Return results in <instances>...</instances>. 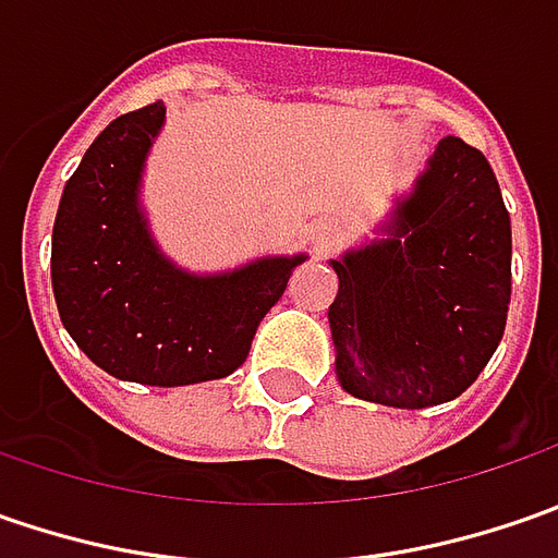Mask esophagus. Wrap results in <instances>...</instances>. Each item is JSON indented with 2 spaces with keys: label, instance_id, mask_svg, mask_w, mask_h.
<instances>
[{
  "label": "esophagus",
  "instance_id": "1",
  "mask_svg": "<svg viewBox=\"0 0 558 558\" xmlns=\"http://www.w3.org/2000/svg\"><path fill=\"white\" fill-rule=\"evenodd\" d=\"M335 235H338V223L329 220V217H323V220H313L311 226V242L316 247H329L335 242Z\"/></svg>",
  "mask_w": 558,
  "mask_h": 558
}]
</instances>
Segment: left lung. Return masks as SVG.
<instances>
[{"label":"left lung","mask_w":558,"mask_h":558,"mask_svg":"<svg viewBox=\"0 0 558 558\" xmlns=\"http://www.w3.org/2000/svg\"><path fill=\"white\" fill-rule=\"evenodd\" d=\"M375 235L329 260L335 378L381 407L447 403L497 351L512 294V226L487 158L440 140Z\"/></svg>","instance_id":"8db88e82"}]
</instances>
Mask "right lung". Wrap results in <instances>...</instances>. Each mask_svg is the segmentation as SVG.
Returning a JSON list of instances; mask_svg holds the SVG:
<instances>
[{
	"instance_id": "right-lung-1",
	"label": "right lung",
	"mask_w": 558,
	"mask_h": 558,
	"mask_svg": "<svg viewBox=\"0 0 558 558\" xmlns=\"http://www.w3.org/2000/svg\"><path fill=\"white\" fill-rule=\"evenodd\" d=\"M163 101L111 120L61 192L52 229V291L76 348L114 378L180 388L245 363L260 319L307 254L257 257L192 272L158 245L142 177Z\"/></svg>"
}]
</instances>
